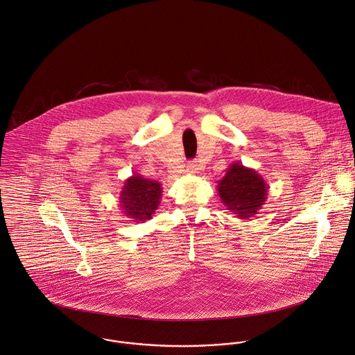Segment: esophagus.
Here are the masks:
<instances>
[{
    "label": "esophagus",
    "mask_w": 355,
    "mask_h": 355,
    "mask_svg": "<svg viewBox=\"0 0 355 355\" xmlns=\"http://www.w3.org/2000/svg\"><path fill=\"white\" fill-rule=\"evenodd\" d=\"M200 164L197 162V161H190L189 162V165H187V171L190 172V173H198L200 172Z\"/></svg>",
    "instance_id": "obj_1"
}]
</instances>
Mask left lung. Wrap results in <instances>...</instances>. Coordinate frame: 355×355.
<instances>
[{
  "label": "left lung",
  "instance_id": "8db88e82",
  "mask_svg": "<svg viewBox=\"0 0 355 355\" xmlns=\"http://www.w3.org/2000/svg\"><path fill=\"white\" fill-rule=\"evenodd\" d=\"M268 189L266 182L255 169L241 162L231 164L224 178L217 183L221 202L238 218L246 220L262 207L268 197Z\"/></svg>",
  "mask_w": 355,
  "mask_h": 355
}]
</instances>
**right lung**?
<instances>
[{"label":"right lung","mask_w":355,"mask_h":355,"mask_svg":"<svg viewBox=\"0 0 355 355\" xmlns=\"http://www.w3.org/2000/svg\"><path fill=\"white\" fill-rule=\"evenodd\" d=\"M162 187L159 182L134 173L124 182L120 193V207L131 221L150 220L161 202Z\"/></svg>","instance_id":"obj_1"}]
</instances>
